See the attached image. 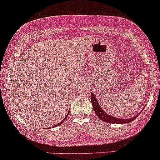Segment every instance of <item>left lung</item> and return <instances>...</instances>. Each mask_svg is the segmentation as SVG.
<instances>
[{
    "mask_svg": "<svg viewBox=\"0 0 160 160\" xmlns=\"http://www.w3.org/2000/svg\"><path fill=\"white\" fill-rule=\"evenodd\" d=\"M91 103H92L93 109H94L95 113H96L98 117L102 121L106 122L109 123H116V124H124V123H128L131 122L132 121H133L134 119H136V117H138V115L141 113V112H138L136 116H133V117L128 118V119H119V118H116L115 116L109 115L107 112L103 110V108L101 107V106L98 103V100L96 99V97L94 96V93H91Z\"/></svg>",
    "mask_w": 160,
    "mask_h": 160,
    "instance_id": "8db88e82",
    "label": "left lung"
}]
</instances>
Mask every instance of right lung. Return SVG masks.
Listing matches in <instances>:
<instances>
[{
    "mask_svg": "<svg viewBox=\"0 0 160 160\" xmlns=\"http://www.w3.org/2000/svg\"><path fill=\"white\" fill-rule=\"evenodd\" d=\"M68 113H69V112H68ZM67 116H68V114H67V115H66V117H65V118H64V119H62V121H61V122H59L58 124H57V125H55V126H53V127H57V126H59V125H61V124H62V123H63V122H64V121H65V120H66V118H67ZM51 128H52V127H51Z\"/></svg>",
    "mask_w": 160,
    "mask_h": 160,
    "instance_id": "right-lung-1",
    "label": "right lung"
}]
</instances>
